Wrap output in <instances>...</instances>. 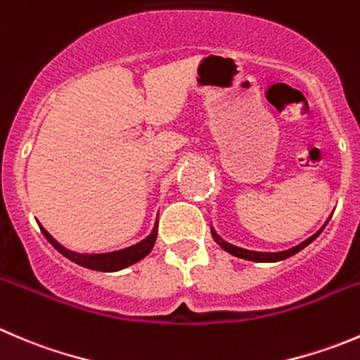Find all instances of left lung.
<instances>
[{"label": "left lung", "mask_w": 360, "mask_h": 360, "mask_svg": "<svg viewBox=\"0 0 360 360\" xmlns=\"http://www.w3.org/2000/svg\"><path fill=\"white\" fill-rule=\"evenodd\" d=\"M327 223H329V219H327L326 221V225ZM326 225H322L320 226L319 230H316L315 233H313V236H309L308 239H304L302 240V243H299V244H295V246H292V248H288V250H283V251H250V250H243V248H239V246H233V244H230V243H226V240H223L221 237L218 236V233L214 232V230H211L212 232V237H214V240L216 243L219 244V246L223 248V250L225 251H229V253H232V255H236V257H239V258H246V260H253V262H278V260H285V258H288V257H292V255H295L297 253V251H301L302 248H306L308 246L309 243H313V240L316 239V237L320 236V232H322L323 229H326Z\"/></svg>", "instance_id": "1"}]
</instances>
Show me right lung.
<instances>
[{"label":"right lung","instance_id":"right-lung-1","mask_svg":"<svg viewBox=\"0 0 360 360\" xmlns=\"http://www.w3.org/2000/svg\"><path fill=\"white\" fill-rule=\"evenodd\" d=\"M41 233L45 236V239L56 248L61 255H65L66 258H70L75 264L82 265L87 269H95V271H120V269L128 267V265L135 264V262L142 260L149 251L155 246L156 236H158V221H156L155 229L149 233L146 239L139 240L137 244H131V246L123 248V250L117 251H109V253H75V251H70L66 248H63L44 226H40Z\"/></svg>","mask_w":360,"mask_h":360}]
</instances>
